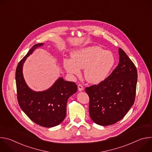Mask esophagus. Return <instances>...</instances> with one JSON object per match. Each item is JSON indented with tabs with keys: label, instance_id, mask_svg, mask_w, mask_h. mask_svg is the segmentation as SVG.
Masks as SVG:
<instances>
[{
	"label": "esophagus",
	"instance_id": "1",
	"mask_svg": "<svg viewBox=\"0 0 152 152\" xmlns=\"http://www.w3.org/2000/svg\"><path fill=\"white\" fill-rule=\"evenodd\" d=\"M77 87H78V90H79V91H82L83 90V86H82L81 84H79V85H77Z\"/></svg>",
	"mask_w": 152,
	"mask_h": 152
}]
</instances>
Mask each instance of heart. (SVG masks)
Here are the masks:
<instances>
[{
  "mask_svg": "<svg viewBox=\"0 0 152 152\" xmlns=\"http://www.w3.org/2000/svg\"><path fill=\"white\" fill-rule=\"evenodd\" d=\"M72 60L64 61L66 71L73 75L80 74V69H85L86 80L92 83H99L110 75L115 62L114 54L105 51L99 46H91L73 52Z\"/></svg>",
  "mask_w": 152,
  "mask_h": 152,
  "instance_id": "b5f03b06",
  "label": "heart"
}]
</instances>
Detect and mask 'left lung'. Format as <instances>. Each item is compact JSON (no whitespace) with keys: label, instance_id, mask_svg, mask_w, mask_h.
I'll list each match as a JSON object with an SVG mask.
<instances>
[{"label":"left lung","instance_id":"obj_1","mask_svg":"<svg viewBox=\"0 0 152 152\" xmlns=\"http://www.w3.org/2000/svg\"><path fill=\"white\" fill-rule=\"evenodd\" d=\"M118 53L119 63L110 75L99 84L85 88L90 98V116L101 126L111 125L121 120L135 99L137 68L122 49Z\"/></svg>","mask_w":152,"mask_h":152}]
</instances>
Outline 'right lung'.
<instances>
[{"mask_svg":"<svg viewBox=\"0 0 152 152\" xmlns=\"http://www.w3.org/2000/svg\"><path fill=\"white\" fill-rule=\"evenodd\" d=\"M42 45V43L34 45L17 65L15 71L17 100L21 109L32 121L42 127H51L64 120L67 100L77 91V86L74 82L59 78L45 91H33L28 87L23 76V65L34 50Z\"/></svg>","mask_w":152,"mask_h":152,"instance_id":"add662e5","label":"right lung"}]
</instances>
